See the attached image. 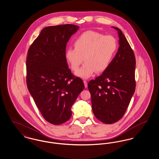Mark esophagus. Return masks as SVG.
<instances>
[{
	"instance_id": "esophagus-1",
	"label": "esophagus",
	"mask_w": 159,
	"mask_h": 159,
	"mask_svg": "<svg viewBox=\"0 0 159 159\" xmlns=\"http://www.w3.org/2000/svg\"><path fill=\"white\" fill-rule=\"evenodd\" d=\"M83 83L84 84L85 88H87V87H88V83H87V82H86V80H83Z\"/></svg>"
}]
</instances>
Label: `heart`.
<instances>
[{"instance_id":"heart-1","label":"heart","mask_w":159,"mask_h":159,"mask_svg":"<svg viewBox=\"0 0 159 159\" xmlns=\"http://www.w3.org/2000/svg\"><path fill=\"white\" fill-rule=\"evenodd\" d=\"M75 49L68 48L66 58L71 70L77 71L83 62V66L76 73L77 76L88 79L96 71L101 73L108 68L113 60L117 49L116 39L88 30L76 38L73 43Z\"/></svg>"}]
</instances>
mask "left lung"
<instances>
[{
	"instance_id": "obj_1",
	"label": "left lung",
	"mask_w": 159,
	"mask_h": 159,
	"mask_svg": "<svg viewBox=\"0 0 159 159\" xmlns=\"http://www.w3.org/2000/svg\"><path fill=\"white\" fill-rule=\"evenodd\" d=\"M119 48L111 64L101 76L89 82L93 113L106 124L119 121L125 113L136 87V60L132 49L119 28Z\"/></svg>"
}]
</instances>
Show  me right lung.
Listing matches in <instances>:
<instances>
[{
	"label": "right lung",
	"mask_w": 159,
	"mask_h": 159,
	"mask_svg": "<svg viewBox=\"0 0 159 159\" xmlns=\"http://www.w3.org/2000/svg\"><path fill=\"white\" fill-rule=\"evenodd\" d=\"M78 29L73 24L46 27L28 50V89L43 118L55 125L70 119L71 106L84 88L82 79L68 68L66 58L67 43Z\"/></svg>",
	"instance_id": "add662e5"
}]
</instances>
